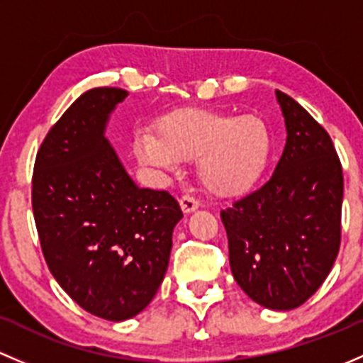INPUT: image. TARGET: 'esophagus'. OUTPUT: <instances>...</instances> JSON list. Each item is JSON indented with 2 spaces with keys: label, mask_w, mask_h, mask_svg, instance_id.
I'll use <instances>...</instances> for the list:
<instances>
[{
  "label": "esophagus",
  "mask_w": 363,
  "mask_h": 363,
  "mask_svg": "<svg viewBox=\"0 0 363 363\" xmlns=\"http://www.w3.org/2000/svg\"><path fill=\"white\" fill-rule=\"evenodd\" d=\"M180 208H182V211L185 213V215H189V213L196 211V209L199 208V203H197V201L194 199V197L183 196L182 199H180Z\"/></svg>",
  "instance_id": "obj_1"
}]
</instances>
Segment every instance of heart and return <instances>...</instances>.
Returning <instances> with one entry per match:
<instances>
[{
    "label": "heart",
    "mask_w": 363,
    "mask_h": 363,
    "mask_svg": "<svg viewBox=\"0 0 363 363\" xmlns=\"http://www.w3.org/2000/svg\"><path fill=\"white\" fill-rule=\"evenodd\" d=\"M133 150L141 164L162 171H177L183 160L197 159L204 189L233 197L260 180L271 159L272 138L257 115L182 108L159 118L155 134L136 133Z\"/></svg>",
    "instance_id": "heart-1"
}]
</instances>
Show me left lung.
I'll use <instances>...</instances> for the list:
<instances>
[{
	"label": "left lung",
	"mask_w": 363,
	"mask_h": 363,
	"mask_svg": "<svg viewBox=\"0 0 363 363\" xmlns=\"http://www.w3.org/2000/svg\"><path fill=\"white\" fill-rule=\"evenodd\" d=\"M286 143L274 173L220 213L242 292L290 311L323 285L341 245L342 169L330 136L297 101L276 91Z\"/></svg>",
	"instance_id": "8db88e82"
}]
</instances>
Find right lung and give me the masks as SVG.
<instances>
[{"instance_id":"add662e5","label":"right lung","mask_w":363,"mask_h":363,"mask_svg":"<svg viewBox=\"0 0 363 363\" xmlns=\"http://www.w3.org/2000/svg\"><path fill=\"white\" fill-rule=\"evenodd\" d=\"M129 92H84L45 138L33 174V211L45 260L91 315L124 321L155 297L169 264L177 199L134 183L106 138Z\"/></svg>"}]
</instances>
